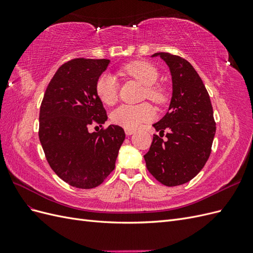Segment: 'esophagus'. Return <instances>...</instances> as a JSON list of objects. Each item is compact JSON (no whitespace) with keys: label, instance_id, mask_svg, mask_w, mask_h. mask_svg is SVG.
Returning a JSON list of instances; mask_svg holds the SVG:
<instances>
[{"label":"esophagus","instance_id":"1","mask_svg":"<svg viewBox=\"0 0 253 253\" xmlns=\"http://www.w3.org/2000/svg\"><path fill=\"white\" fill-rule=\"evenodd\" d=\"M125 132H126V134L127 136H129V135H132V134L135 133V129H132V128H125Z\"/></svg>","mask_w":253,"mask_h":253}]
</instances>
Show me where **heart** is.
<instances>
[{
	"label": "heart",
	"mask_w": 253,
	"mask_h": 253,
	"mask_svg": "<svg viewBox=\"0 0 253 253\" xmlns=\"http://www.w3.org/2000/svg\"><path fill=\"white\" fill-rule=\"evenodd\" d=\"M124 74L139 81L145 86V96L153 102L162 104L166 101V94L163 88L154 85L158 80L156 68L145 61H134L122 70ZM118 85L112 75L103 74L96 82V94L100 101L106 105H112L117 100ZM154 110L148 103L138 105L122 104L111 114V119L115 125L125 128L135 129L144 122L154 118Z\"/></svg>",
	"instance_id": "obj_1"
}]
</instances>
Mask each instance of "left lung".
<instances>
[{"mask_svg":"<svg viewBox=\"0 0 253 253\" xmlns=\"http://www.w3.org/2000/svg\"><path fill=\"white\" fill-rule=\"evenodd\" d=\"M170 68L172 98L167 114L153 125L159 136L153 141L144 160L149 172L168 187L190 181L208 160L215 121L210 97L200 76L187 60L169 52H157ZM167 131L168 139L161 137Z\"/></svg>","mask_w":253,"mask_h":253,"instance_id":"8db88e82","label":"left lung"}]
</instances>
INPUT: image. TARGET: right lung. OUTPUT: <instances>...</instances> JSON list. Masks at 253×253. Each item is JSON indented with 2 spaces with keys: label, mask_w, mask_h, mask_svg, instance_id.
<instances>
[{
  "label": "right lung",
  "mask_w": 253,
  "mask_h": 253,
  "mask_svg": "<svg viewBox=\"0 0 253 253\" xmlns=\"http://www.w3.org/2000/svg\"><path fill=\"white\" fill-rule=\"evenodd\" d=\"M108 59H74L59 67L40 108L39 138L47 162L59 177L79 189L100 185L115 169L126 138L124 128L111 125L100 132L89 125L108 119L96 94V82Z\"/></svg>",
  "instance_id": "obj_1"
}]
</instances>
